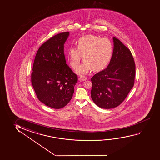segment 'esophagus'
<instances>
[{
    "label": "esophagus",
    "mask_w": 160,
    "mask_h": 160,
    "mask_svg": "<svg viewBox=\"0 0 160 160\" xmlns=\"http://www.w3.org/2000/svg\"><path fill=\"white\" fill-rule=\"evenodd\" d=\"M87 78L85 77V76H81V77H79V80L81 81V82H82V81H85V80H87Z\"/></svg>",
    "instance_id": "obj_1"
}]
</instances>
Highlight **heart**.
Segmentation results:
<instances>
[{
    "label": "heart",
    "instance_id": "heart-1",
    "mask_svg": "<svg viewBox=\"0 0 160 160\" xmlns=\"http://www.w3.org/2000/svg\"><path fill=\"white\" fill-rule=\"evenodd\" d=\"M76 45L77 48H68V57L70 65L76 69L82 57L84 62L76 71L79 75H86L92 69L95 71L102 70L108 65L113 56V43L108 38L86 35L78 39Z\"/></svg>",
    "mask_w": 160,
    "mask_h": 160
}]
</instances>
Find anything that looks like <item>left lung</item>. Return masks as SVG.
Wrapping results in <instances>:
<instances>
[{
    "label": "left lung",
    "instance_id": "8db88e82",
    "mask_svg": "<svg viewBox=\"0 0 160 160\" xmlns=\"http://www.w3.org/2000/svg\"><path fill=\"white\" fill-rule=\"evenodd\" d=\"M113 54L106 68L91 78V96L94 103L104 109L121 104L134 85L136 66L130 49L114 37Z\"/></svg>",
    "mask_w": 160,
    "mask_h": 160
}]
</instances>
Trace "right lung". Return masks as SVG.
Segmentation results:
<instances>
[{"instance_id": "right-lung-1", "label": "right lung", "mask_w": 160, "mask_h": 160, "mask_svg": "<svg viewBox=\"0 0 160 160\" xmlns=\"http://www.w3.org/2000/svg\"><path fill=\"white\" fill-rule=\"evenodd\" d=\"M69 32L49 38L36 53L31 81L36 96L41 102L54 109L65 106L72 98L77 75L66 64L64 45Z\"/></svg>"}]
</instances>
